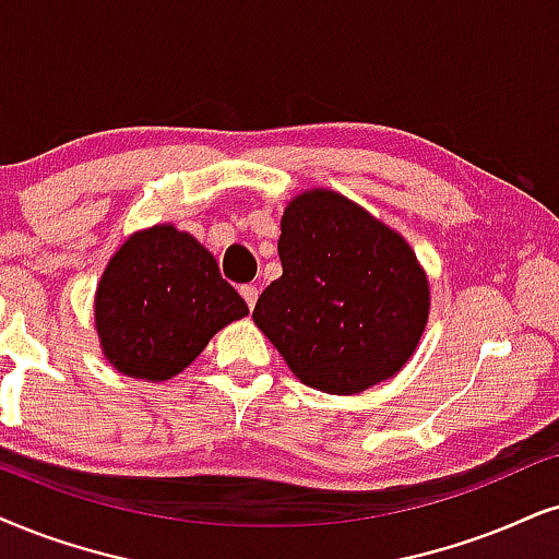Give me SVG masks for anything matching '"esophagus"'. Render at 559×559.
<instances>
[{
	"label": "esophagus",
	"instance_id": "1",
	"mask_svg": "<svg viewBox=\"0 0 559 559\" xmlns=\"http://www.w3.org/2000/svg\"><path fill=\"white\" fill-rule=\"evenodd\" d=\"M239 294H242V299L247 301V307H255V301H258V286H252V284H245L242 288H239Z\"/></svg>",
	"mask_w": 559,
	"mask_h": 559
}]
</instances>
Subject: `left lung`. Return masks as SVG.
I'll list each match as a JSON object with an SVG mask.
<instances>
[{
	"label": "left lung",
	"mask_w": 559,
	"mask_h": 559,
	"mask_svg": "<svg viewBox=\"0 0 559 559\" xmlns=\"http://www.w3.org/2000/svg\"><path fill=\"white\" fill-rule=\"evenodd\" d=\"M284 275L252 320L307 386L356 394L397 373L428 322V281L409 245L332 190L296 195L281 218Z\"/></svg>",
	"instance_id": "1"
}]
</instances>
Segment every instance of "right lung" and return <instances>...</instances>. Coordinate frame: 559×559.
Wrapping results in <instances>:
<instances>
[{
  "label": "right lung",
  "mask_w": 559,
  "mask_h": 559,
  "mask_svg": "<svg viewBox=\"0 0 559 559\" xmlns=\"http://www.w3.org/2000/svg\"><path fill=\"white\" fill-rule=\"evenodd\" d=\"M247 312L206 247L175 227H154L112 255L97 288L95 328L118 371L165 381Z\"/></svg>",
  "instance_id": "obj_1"
}]
</instances>
